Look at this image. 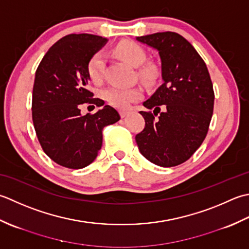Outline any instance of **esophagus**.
<instances>
[{
    "instance_id": "esophagus-1",
    "label": "esophagus",
    "mask_w": 249,
    "mask_h": 249,
    "mask_svg": "<svg viewBox=\"0 0 249 249\" xmlns=\"http://www.w3.org/2000/svg\"><path fill=\"white\" fill-rule=\"evenodd\" d=\"M129 113H130V111H128V110H121L120 111V116L124 118V117H125V116H128Z\"/></svg>"
}]
</instances>
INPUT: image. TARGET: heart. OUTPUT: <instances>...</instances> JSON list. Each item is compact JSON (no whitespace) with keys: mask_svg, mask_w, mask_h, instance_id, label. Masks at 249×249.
<instances>
[{"mask_svg":"<svg viewBox=\"0 0 249 249\" xmlns=\"http://www.w3.org/2000/svg\"><path fill=\"white\" fill-rule=\"evenodd\" d=\"M116 53L133 67H140L146 59L144 49L139 44L131 40L119 43L115 48ZM105 70V57L103 53H96L90 58L87 71L93 83H100L103 79ZM140 74L145 78H150L154 75V70L150 67H143ZM104 98L109 104L118 108H128L129 106L143 96V89L140 86L131 87H109L103 92Z\"/></svg>","mask_w":249,"mask_h":249,"instance_id":"heart-1","label":"heart"}]
</instances>
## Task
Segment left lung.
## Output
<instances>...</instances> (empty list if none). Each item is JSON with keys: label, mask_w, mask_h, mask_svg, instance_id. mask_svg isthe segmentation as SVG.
I'll return each mask as SVG.
<instances>
[{"label": "left lung", "mask_w": 249, "mask_h": 249, "mask_svg": "<svg viewBox=\"0 0 249 249\" xmlns=\"http://www.w3.org/2000/svg\"><path fill=\"white\" fill-rule=\"evenodd\" d=\"M136 40L158 50L162 77V85L143 103L154 114L140 111L145 128L136 134V144L141 154L157 165L181 164L209 131L215 99L210 73L195 47L178 33L159 32ZM161 106L164 112L160 111Z\"/></svg>", "instance_id": "left-lung-1"}]
</instances>
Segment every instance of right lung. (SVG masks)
Listing matches in <instances>:
<instances>
[{"label":"right lung","mask_w":249,"mask_h":249,"mask_svg":"<svg viewBox=\"0 0 249 249\" xmlns=\"http://www.w3.org/2000/svg\"><path fill=\"white\" fill-rule=\"evenodd\" d=\"M106 42L98 35L69 34L49 48L35 73V132L45 154L68 169H83L92 163L102 147L103 128L120 119L109 105L93 115L80 114L84 103L104 105L88 90L87 65Z\"/></svg>","instance_id":"right-lung-1"}]
</instances>
